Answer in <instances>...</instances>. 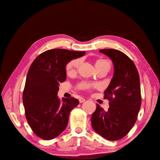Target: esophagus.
Wrapping results in <instances>:
<instances>
[{
  "label": "esophagus",
  "instance_id": "1",
  "mask_svg": "<svg viewBox=\"0 0 160 160\" xmlns=\"http://www.w3.org/2000/svg\"><path fill=\"white\" fill-rule=\"evenodd\" d=\"M85 99L84 98H80V99H79V102L80 103H83V102H85Z\"/></svg>",
  "mask_w": 160,
  "mask_h": 160
}]
</instances>
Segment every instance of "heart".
<instances>
[{
	"mask_svg": "<svg viewBox=\"0 0 160 160\" xmlns=\"http://www.w3.org/2000/svg\"><path fill=\"white\" fill-rule=\"evenodd\" d=\"M81 63V59H72L71 62H69L67 65L66 66V70L68 73H72V72H75L77 70L78 68L79 67V66ZM95 66L97 68H98L100 67H103V66H108L110 67V63L108 60L104 59H99L96 61ZM78 88L82 90H86V91H90L92 89L97 88H98V85H95V84H91L89 82H81L78 85Z\"/></svg>",
	"mask_w": 160,
	"mask_h": 160,
	"instance_id": "b5f03b06",
	"label": "heart"
}]
</instances>
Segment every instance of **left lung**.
<instances>
[{"mask_svg":"<svg viewBox=\"0 0 160 160\" xmlns=\"http://www.w3.org/2000/svg\"><path fill=\"white\" fill-rule=\"evenodd\" d=\"M112 61L114 75L104 98L109 101L106 111L98 104L92 115L93 129L109 141L124 137L137 120L141 105L140 78L134 63L122 52L114 49L100 50Z\"/></svg>","mask_w":160,"mask_h":160,"instance_id":"1","label":"left lung"}]
</instances>
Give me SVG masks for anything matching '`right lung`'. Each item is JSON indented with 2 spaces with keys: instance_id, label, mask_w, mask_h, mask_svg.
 Here are the masks:
<instances>
[{
  "instance_id": "obj_1",
  "label": "right lung",
  "mask_w": 160,
  "mask_h": 160,
  "mask_svg": "<svg viewBox=\"0 0 160 160\" xmlns=\"http://www.w3.org/2000/svg\"><path fill=\"white\" fill-rule=\"evenodd\" d=\"M85 52L53 49L38 55L28 69L23 91L28 124L44 140L56 138L67 127L69 114L79 104L77 98L57 97L59 85L66 79V65Z\"/></svg>"
}]
</instances>
